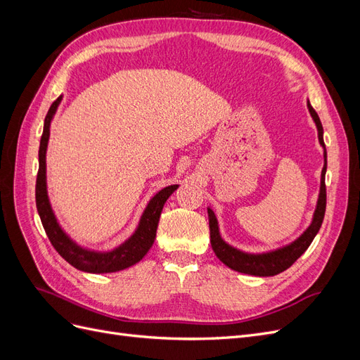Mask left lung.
<instances>
[{"instance_id":"8db88e82","label":"left lung","mask_w":360,"mask_h":360,"mask_svg":"<svg viewBox=\"0 0 360 360\" xmlns=\"http://www.w3.org/2000/svg\"><path fill=\"white\" fill-rule=\"evenodd\" d=\"M308 110H309V114L314 120L315 126H317L320 146L324 148V153H323L324 155V167L321 171L320 193H319L317 205H315L312 222L307 228V230H304L296 238V240L291 242L290 245L278 248L275 250H269V252H261V254L243 252V250L224 242V238L219 234V225H217V219H216L213 210L207 209V213H209V226H210V243H212L214 254L225 266H228L236 271H240V274H246V275H254V276H275V275L281 274V271L287 270L290 266H292L294 261H296L304 252V250L309 248V245L314 240V237L317 236V233L320 231V226L323 224L324 212H326L324 179H326V169H328V153H326V146H324V139H323V126L320 122V117L311 106L309 101H308Z\"/></svg>"}]
</instances>
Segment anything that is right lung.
<instances>
[{"label":"right lung","instance_id":"right-lung-1","mask_svg":"<svg viewBox=\"0 0 360 360\" xmlns=\"http://www.w3.org/2000/svg\"><path fill=\"white\" fill-rule=\"evenodd\" d=\"M61 99L63 96H60L51 105L45 118V124H43V134L39 148V172L36 181L37 212L52 246L57 249V252L69 264H72L75 269L86 271V274H114V271L136 264L138 261L144 258L148 249L153 246L163 204L171 197V193L179 188V184H171V186L163 188L148 201L135 233L115 249L108 250V252H99V250L86 249L73 242L57 221L56 213H53L49 202L46 188V148L51 134L49 127Z\"/></svg>","mask_w":360,"mask_h":360}]
</instances>
